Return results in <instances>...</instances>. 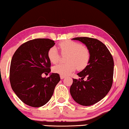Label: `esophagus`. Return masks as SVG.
<instances>
[{
	"instance_id": "1",
	"label": "esophagus",
	"mask_w": 129,
	"mask_h": 129,
	"mask_svg": "<svg viewBox=\"0 0 129 129\" xmlns=\"http://www.w3.org/2000/svg\"><path fill=\"white\" fill-rule=\"evenodd\" d=\"M60 79H64L65 77H66V76H64L60 75Z\"/></svg>"
}]
</instances>
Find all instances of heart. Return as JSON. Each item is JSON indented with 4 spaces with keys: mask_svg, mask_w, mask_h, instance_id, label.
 <instances>
[{
    "mask_svg": "<svg viewBox=\"0 0 129 129\" xmlns=\"http://www.w3.org/2000/svg\"><path fill=\"white\" fill-rule=\"evenodd\" d=\"M60 53L62 55H68L67 63L56 65L52 68L53 72L60 75H69L77 69L79 70L85 69L89 64L91 55L87 48L77 42L67 40L59 44ZM48 59L53 63L59 60L60 55L55 47H51L47 52Z\"/></svg>",
    "mask_w": 129,
    "mask_h": 129,
    "instance_id": "heart-1",
    "label": "heart"
}]
</instances>
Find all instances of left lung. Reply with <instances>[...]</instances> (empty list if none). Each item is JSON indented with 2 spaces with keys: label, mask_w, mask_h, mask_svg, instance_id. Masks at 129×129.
<instances>
[{
  "label": "left lung",
  "mask_w": 129,
  "mask_h": 129,
  "mask_svg": "<svg viewBox=\"0 0 129 129\" xmlns=\"http://www.w3.org/2000/svg\"><path fill=\"white\" fill-rule=\"evenodd\" d=\"M86 45L91 58L89 64L80 73L79 80L73 79L70 91L76 102L82 106H91L106 96L113 83L114 62L112 56L103 43L95 38H73ZM87 77L86 81L83 80Z\"/></svg>",
  "instance_id": "obj_1"
}]
</instances>
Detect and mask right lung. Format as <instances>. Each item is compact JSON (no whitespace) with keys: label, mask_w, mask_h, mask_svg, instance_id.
<instances>
[{"label":"right lung","mask_w":129,"mask_h":129,"mask_svg":"<svg viewBox=\"0 0 129 129\" xmlns=\"http://www.w3.org/2000/svg\"><path fill=\"white\" fill-rule=\"evenodd\" d=\"M55 44L47 38H37L21 44L15 51L11 62L10 80L17 96L28 106L38 108L46 104L60 81L59 74L49 77L42 74L50 72L48 50Z\"/></svg>","instance_id":"right-lung-1"}]
</instances>
